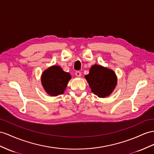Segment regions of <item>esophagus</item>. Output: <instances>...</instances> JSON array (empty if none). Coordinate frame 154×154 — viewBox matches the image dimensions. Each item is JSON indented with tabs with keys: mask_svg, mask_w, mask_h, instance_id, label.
Wrapping results in <instances>:
<instances>
[{
	"mask_svg": "<svg viewBox=\"0 0 154 154\" xmlns=\"http://www.w3.org/2000/svg\"><path fill=\"white\" fill-rule=\"evenodd\" d=\"M75 75L77 77H80L81 76V72H79V71H77V72H75Z\"/></svg>",
	"mask_w": 154,
	"mask_h": 154,
	"instance_id": "esophagus-1",
	"label": "esophagus"
}]
</instances>
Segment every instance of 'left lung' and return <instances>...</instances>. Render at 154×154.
<instances>
[{
    "label": "left lung",
    "instance_id": "8db88e82",
    "mask_svg": "<svg viewBox=\"0 0 154 154\" xmlns=\"http://www.w3.org/2000/svg\"><path fill=\"white\" fill-rule=\"evenodd\" d=\"M85 77L92 92L99 97L109 96L117 84V77L114 71L97 64L93 65Z\"/></svg>",
    "mask_w": 154,
    "mask_h": 154
}]
</instances>
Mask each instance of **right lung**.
Here are the masks:
<instances>
[{"label":"right lung","mask_w":154,"mask_h":154,"mask_svg":"<svg viewBox=\"0 0 154 154\" xmlns=\"http://www.w3.org/2000/svg\"><path fill=\"white\" fill-rule=\"evenodd\" d=\"M69 73L65 72L59 66H51L42 75V84L45 92L51 96H57L64 92L70 79Z\"/></svg>","instance_id":"right-lung-1"}]
</instances>
